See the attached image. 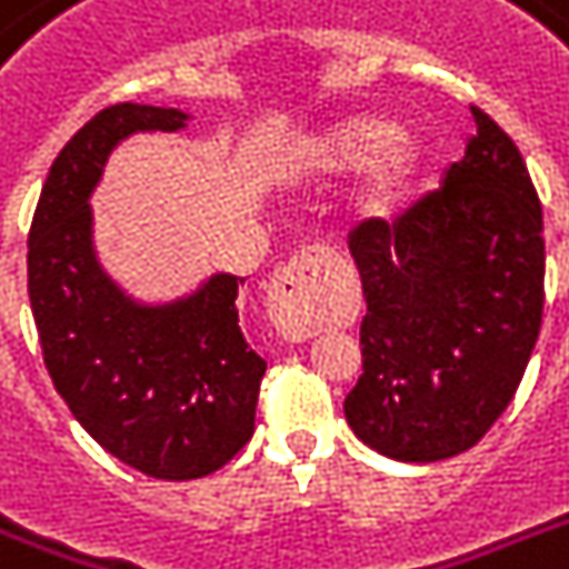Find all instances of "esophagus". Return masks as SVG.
<instances>
[{
	"instance_id": "obj_1",
	"label": "esophagus",
	"mask_w": 569,
	"mask_h": 569,
	"mask_svg": "<svg viewBox=\"0 0 569 569\" xmlns=\"http://www.w3.org/2000/svg\"><path fill=\"white\" fill-rule=\"evenodd\" d=\"M330 266H333V253L316 244L289 259L274 274L268 292V310L283 337L301 339L319 330L321 280Z\"/></svg>"
}]
</instances>
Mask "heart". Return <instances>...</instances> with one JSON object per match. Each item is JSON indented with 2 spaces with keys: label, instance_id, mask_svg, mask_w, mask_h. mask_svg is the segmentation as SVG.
Masks as SVG:
<instances>
[{
  "label": "heart",
  "instance_id": "b5f03b06",
  "mask_svg": "<svg viewBox=\"0 0 569 569\" xmlns=\"http://www.w3.org/2000/svg\"><path fill=\"white\" fill-rule=\"evenodd\" d=\"M366 162L355 189L360 218L387 214L405 197L416 171V147L405 132H392L383 120L351 118L310 138L303 168L310 173H342Z\"/></svg>",
  "mask_w": 569,
  "mask_h": 569
}]
</instances>
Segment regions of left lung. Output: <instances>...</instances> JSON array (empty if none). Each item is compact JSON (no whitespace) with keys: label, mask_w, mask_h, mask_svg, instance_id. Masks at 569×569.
<instances>
[{"label":"left lung","mask_w":569,"mask_h":569,"mask_svg":"<svg viewBox=\"0 0 569 569\" xmlns=\"http://www.w3.org/2000/svg\"><path fill=\"white\" fill-rule=\"evenodd\" d=\"M469 109L476 136L440 189L348 232L366 316L346 419L405 463L455 458L493 428L543 321L540 197L511 136Z\"/></svg>","instance_id":"8db88e82"}]
</instances>
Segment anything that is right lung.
Segmentation results:
<instances>
[{"label": "right lung", "mask_w": 569, "mask_h": 569, "mask_svg": "<svg viewBox=\"0 0 569 569\" xmlns=\"http://www.w3.org/2000/svg\"><path fill=\"white\" fill-rule=\"evenodd\" d=\"M189 114L118 102L49 168L29 230V301L47 372L84 431L150 478L189 481L230 463L253 433L266 360L239 328V286L214 274L168 307L129 301L102 274L88 197L132 132H177Z\"/></svg>", "instance_id": "1"}]
</instances>
